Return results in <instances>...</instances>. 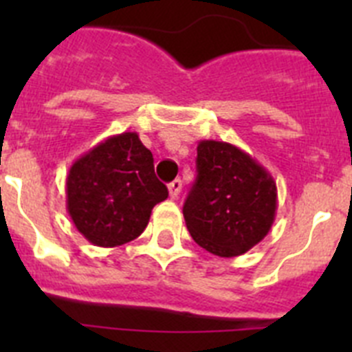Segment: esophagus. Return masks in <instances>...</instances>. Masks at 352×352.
Listing matches in <instances>:
<instances>
[{
    "label": "esophagus",
    "instance_id": "1",
    "mask_svg": "<svg viewBox=\"0 0 352 352\" xmlns=\"http://www.w3.org/2000/svg\"><path fill=\"white\" fill-rule=\"evenodd\" d=\"M179 190H182V182H179V179H174V182L169 183V195H170V199H178Z\"/></svg>",
    "mask_w": 352,
    "mask_h": 352
}]
</instances>
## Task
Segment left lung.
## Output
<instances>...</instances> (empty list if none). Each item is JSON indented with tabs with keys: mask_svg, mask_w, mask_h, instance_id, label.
Here are the masks:
<instances>
[{
	"mask_svg": "<svg viewBox=\"0 0 352 352\" xmlns=\"http://www.w3.org/2000/svg\"><path fill=\"white\" fill-rule=\"evenodd\" d=\"M276 214L272 174L238 146L197 144V178L183 206L186 229L199 247L236 257L268 234Z\"/></svg>",
	"mask_w": 352,
	"mask_h": 352,
	"instance_id": "8db88e82",
	"label": "left lung"
}]
</instances>
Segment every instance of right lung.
Here are the masks:
<instances>
[{
	"label": "right lung",
	"instance_id": "obj_1",
	"mask_svg": "<svg viewBox=\"0 0 352 352\" xmlns=\"http://www.w3.org/2000/svg\"><path fill=\"white\" fill-rule=\"evenodd\" d=\"M167 195L155 176L153 155L135 132L98 142L67 174L68 214L96 247H120L141 236L155 204Z\"/></svg>",
	"mask_w": 352,
	"mask_h": 352
}]
</instances>
